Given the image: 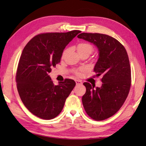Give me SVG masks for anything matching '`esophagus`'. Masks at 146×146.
Listing matches in <instances>:
<instances>
[{"label":"esophagus","mask_w":146,"mask_h":146,"mask_svg":"<svg viewBox=\"0 0 146 146\" xmlns=\"http://www.w3.org/2000/svg\"><path fill=\"white\" fill-rule=\"evenodd\" d=\"M76 85H82V82L80 80H76Z\"/></svg>","instance_id":"34e87169"}]
</instances>
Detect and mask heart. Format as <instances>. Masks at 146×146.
Instances as JSON below:
<instances>
[{
	"mask_svg": "<svg viewBox=\"0 0 146 146\" xmlns=\"http://www.w3.org/2000/svg\"><path fill=\"white\" fill-rule=\"evenodd\" d=\"M77 50L78 53H81V52H89L90 54L93 51V47L90 44L88 43H80L79 44L77 47ZM66 53V51L64 52L63 55Z\"/></svg>",
	"mask_w": 146,
	"mask_h": 146,
	"instance_id": "heart-1",
	"label": "heart"
}]
</instances>
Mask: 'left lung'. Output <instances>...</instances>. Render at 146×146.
Here are the masks:
<instances>
[{"instance_id":"8db88e82","label":"left lung","mask_w":146,"mask_h":146,"mask_svg":"<svg viewBox=\"0 0 146 146\" xmlns=\"http://www.w3.org/2000/svg\"><path fill=\"white\" fill-rule=\"evenodd\" d=\"M96 46L99 58L94 71L102 77L100 87L85 82L82 103L88 115L102 121L114 115L126 100L131 85V70L127 51L115 38L100 33H82L77 36Z\"/></svg>"}]
</instances>
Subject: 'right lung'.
<instances>
[{"instance_id":"1","label":"right lung","mask_w":146,"mask_h":146,"mask_svg":"<svg viewBox=\"0 0 146 146\" xmlns=\"http://www.w3.org/2000/svg\"><path fill=\"white\" fill-rule=\"evenodd\" d=\"M80 33L38 35L24 48L16 72L17 88L25 107L37 117L48 120L58 116L76 86L71 79L54 85L48 74L60 62L66 46Z\"/></svg>"}]
</instances>
